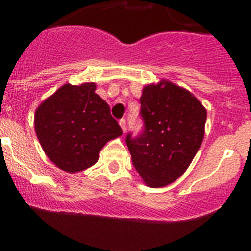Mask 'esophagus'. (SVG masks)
<instances>
[{"mask_svg":"<svg viewBox=\"0 0 251 251\" xmlns=\"http://www.w3.org/2000/svg\"><path fill=\"white\" fill-rule=\"evenodd\" d=\"M119 126H121V128L123 132H126V130H127V124H126V119L124 118L119 119Z\"/></svg>","mask_w":251,"mask_h":251,"instance_id":"34e87169","label":"esophagus"}]
</instances>
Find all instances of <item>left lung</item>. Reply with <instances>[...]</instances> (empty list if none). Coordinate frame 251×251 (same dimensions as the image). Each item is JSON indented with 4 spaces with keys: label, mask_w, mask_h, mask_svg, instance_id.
I'll use <instances>...</instances> for the list:
<instances>
[{
    "label": "left lung",
    "mask_w": 251,
    "mask_h": 251,
    "mask_svg": "<svg viewBox=\"0 0 251 251\" xmlns=\"http://www.w3.org/2000/svg\"><path fill=\"white\" fill-rule=\"evenodd\" d=\"M141 101L143 129L126 137L133 166L150 187H163L187 170L205 134L206 109L170 81L147 85Z\"/></svg>",
    "instance_id": "1"
}]
</instances>
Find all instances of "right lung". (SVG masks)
Returning a JSON list of instances; mask_svg holds the SVG:
<instances>
[{"mask_svg":"<svg viewBox=\"0 0 251 251\" xmlns=\"http://www.w3.org/2000/svg\"><path fill=\"white\" fill-rule=\"evenodd\" d=\"M35 130L50 161L70 174L94 165L106 142L122 134L94 83L56 90L36 109Z\"/></svg>","mask_w":251,"mask_h":251,"instance_id":"obj_1","label":"right lung"}]
</instances>
